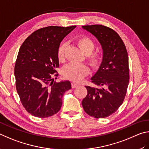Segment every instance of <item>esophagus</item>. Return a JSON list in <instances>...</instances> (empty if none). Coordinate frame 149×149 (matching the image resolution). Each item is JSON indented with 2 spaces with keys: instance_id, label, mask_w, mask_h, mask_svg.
I'll use <instances>...</instances> for the list:
<instances>
[{
  "instance_id": "34e87169",
  "label": "esophagus",
  "mask_w": 149,
  "mask_h": 149,
  "mask_svg": "<svg viewBox=\"0 0 149 149\" xmlns=\"http://www.w3.org/2000/svg\"><path fill=\"white\" fill-rule=\"evenodd\" d=\"M71 86H72V88H76V87H77L78 86H79V84H77V83H76V82H72L71 83Z\"/></svg>"
}]
</instances>
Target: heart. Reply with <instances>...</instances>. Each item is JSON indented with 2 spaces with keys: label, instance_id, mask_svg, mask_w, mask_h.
<instances>
[{
  "label": "heart",
  "instance_id": "heart-1",
  "mask_svg": "<svg viewBox=\"0 0 149 149\" xmlns=\"http://www.w3.org/2000/svg\"><path fill=\"white\" fill-rule=\"evenodd\" d=\"M77 44L84 53L87 55L89 64L93 69H96L101 65L103 56L100 52H93L95 44L92 39L88 36H80L77 39ZM66 43H62L57 49V59L59 61L63 62L65 59ZM89 73V69L84 64L70 63L63 69V74L67 79L74 82H79Z\"/></svg>",
  "mask_w": 149,
  "mask_h": 149
}]
</instances>
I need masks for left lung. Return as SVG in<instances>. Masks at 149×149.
Listing matches in <instances>:
<instances>
[{
  "label": "left lung",
  "mask_w": 149,
  "mask_h": 149,
  "mask_svg": "<svg viewBox=\"0 0 149 149\" xmlns=\"http://www.w3.org/2000/svg\"><path fill=\"white\" fill-rule=\"evenodd\" d=\"M97 39L103 49L102 61L91 78L97 88L86 86L88 93L82 105L88 115L103 118L118 110L129 84L128 56L118 33L101 25L82 26Z\"/></svg>",
  "instance_id": "obj_1"
}]
</instances>
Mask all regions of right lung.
<instances>
[{
  "instance_id": "add662e5",
  "label": "right lung",
  "mask_w": 149,
  "mask_h": 149,
  "mask_svg": "<svg viewBox=\"0 0 149 149\" xmlns=\"http://www.w3.org/2000/svg\"><path fill=\"white\" fill-rule=\"evenodd\" d=\"M76 27L49 26L33 32L20 47L15 61V85L21 102L29 113L38 118L56 114L62 97L71 88L69 80L56 82L52 75L59 63L57 49ZM57 79V78H56Z\"/></svg>"
}]
</instances>
